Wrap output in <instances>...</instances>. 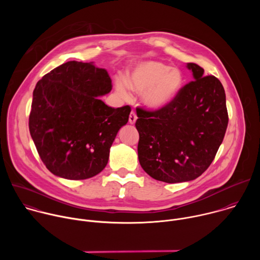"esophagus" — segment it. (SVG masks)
Segmentation results:
<instances>
[{
  "instance_id": "esophagus-1",
  "label": "esophagus",
  "mask_w": 260,
  "mask_h": 260,
  "mask_svg": "<svg viewBox=\"0 0 260 260\" xmlns=\"http://www.w3.org/2000/svg\"><path fill=\"white\" fill-rule=\"evenodd\" d=\"M137 114L134 112V111H132L131 112V114H129V118H128V121H129V123L131 124H134L135 122H136V120H137Z\"/></svg>"
}]
</instances>
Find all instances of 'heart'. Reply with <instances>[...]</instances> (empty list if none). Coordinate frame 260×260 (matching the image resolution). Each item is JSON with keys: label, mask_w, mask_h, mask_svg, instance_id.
<instances>
[{"label": "heart", "mask_w": 260, "mask_h": 260, "mask_svg": "<svg viewBox=\"0 0 260 260\" xmlns=\"http://www.w3.org/2000/svg\"><path fill=\"white\" fill-rule=\"evenodd\" d=\"M127 83L116 81V91L122 99H129V88L142 93V103L151 110H160L173 103L180 94L184 76L177 68L160 61L149 60L137 64L128 73Z\"/></svg>", "instance_id": "1"}]
</instances>
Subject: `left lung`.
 <instances>
[{"label": "left lung", "instance_id": "8db88e82", "mask_svg": "<svg viewBox=\"0 0 260 260\" xmlns=\"http://www.w3.org/2000/svg\"><path fill=\"white\" fill-rule=\"evenodd\" d=\"M186 68L193 81L166 108H137L138 156L143 170L167 183L200 177L212 164L223 141L229 114L225 91L214 76L193 62Z\"/></svg>", "mask_w": 260, "mask_h": 260}]
</instances>
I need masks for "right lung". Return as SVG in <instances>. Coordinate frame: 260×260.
I'll return each instance as SVG.
<instances>
[{"label": "right lung", "mask_w": 260, "mask_h": 260, "mask_svg": "<svg viewBox=\"0 0 260 260\" xmlns=\"http://www.w3.org/2000/svg\"><path fill=\"white\" fill-rule=\"evenodd\" d=\"M112 89L107 70L71 60L38 81L28 127L42 161L55 176L84 180L101 173L131 107L112 108L100 96Z\"/></svg>", "instance_id": "right-lung-1"}]
</instances>
